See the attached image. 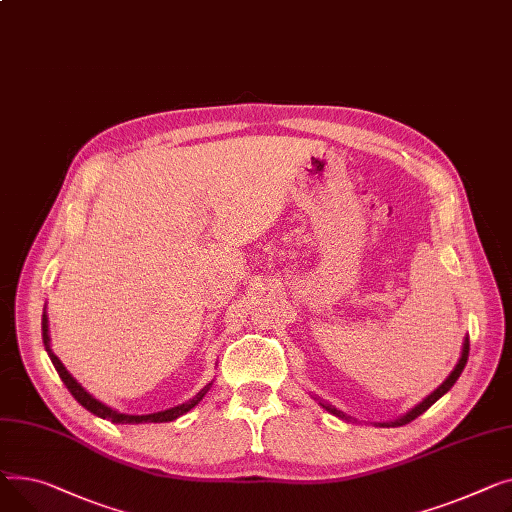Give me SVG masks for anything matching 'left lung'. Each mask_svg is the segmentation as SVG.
<instances>
[{"instance_id":"1","label":"left lung","mask_w":512,"mask_h":512,"mask_svg":"<svg viewBox=\"0 0 512 512\" xmlns=\"http://www.w3.org/2000/svg\"><path fill=\"white\" fill-rule=\"evenodd\" d=\"M467 357H469V337H465V341H463V351H461V357H459V362H457V366H455V370L448 374V378L434 390V393H430L422 403L419 405H415L411 411H407L405 415H401L399 419H395V422H382V424H378L380 428H397V426H405V424H409V422H413L415 417H419L422 415L424 411H428L442 395H446L450 388H453V384L459 380V376H461V372L465 370V364H467ZM328 413H333V415H337V417H341V419H351L349 415H345L343 411H339L337 407H333V405H328V403H320Z\"/></svg>"}]
</instances>
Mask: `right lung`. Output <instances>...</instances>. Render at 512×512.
I'll return each instance as SVG.
<instances>
[{
  "mask_svg": "<svg viewBox=\"0 0 512 512\" xmlns=\"http://www.w3.org/2000/svg\"><path fill=\"white\" fill-rule=\"evenodd\" d=\"M47 322H49V320H47V314H43V343H45V351H47V355L51 357V362H53V366H55L59 378L64 380V384L68 386L72 397H74L84 409H88L90 413H95L97 417L109 419V422H113V424H163V422H173V419H177L179 415H184V413H188L192 407H196V405L202 401V397L208 393L210 384H213V382L206 384V386L200 390V393H198L194 399H190L188 403L171 407V409H165V411L148 413V415H128V413H119V411L111 409L109 405L101 403L99 399H95L90 393H86V390L82 388V384H78V380L64 368L62 362H59V357L51 351V345H49L51 339H49V324H47Z\"/></svg>",
  "mask_w": 512,
  "mask_h": 512,
  "instance_id": "add662e5",
  "label": "right lung"
}]
</instances>
